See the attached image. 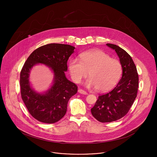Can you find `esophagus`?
Wrapping results in <instances>:
<instances>
[{"mask_svg": "<svg viewBox=\"0 0 157 157\" xmlns=\"http://www.w3.org/2000/svg\"><path fill=\"white\" fill-rule=\"evenodd\" d=\"M78 91L79 93L82 94H84V95H87V92H86L85 91L82 90V89H79Z\"/></svg>", "mask_w": 157, "mask_h": 157, "instance_id": "34e87169", "label": "esophagus"}]
</instances>
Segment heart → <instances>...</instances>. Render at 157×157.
I'll return each mask as SVG.
<instances>
[{"mask_svg": "<svg viewBox=\"0 0 157 157\" xmlns=\"http://www.w3.org/2000/svg\"><path fill=\"white\" fill-rule=\"evenodd\" d=\"M79 59L72 58L68 63L71 79L77 84L89 74L90 78L86 82V86L105 92L113 89L121 78V63L101 50L84 52L79 55Z\"/></svg>", "mask_w": 157, "mask_h": 157, "instance_id": "heart-1", "label": "heart"}]
</instances>
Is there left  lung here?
Instances as JSON below:
<instances>
[{"instance_id":"1","label":"left lung","mask_w":157,"mask_h":157,"mask_svg":"<svg viewBox=\"0 0 157 157\" xmlns=\"http://www.w3.org/2000/svg\"><path fill=\"white\" fill-rule=\"evenodd\" d=\"M106 45L116 51L122 66V75L115 88L99 96L91 109L93 117L101 122H110L125 116L135 101L139 87V75L131 56L114 44Z\"/></svg>"}]
</instances>
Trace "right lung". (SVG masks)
<instances>
[{
	"mask_svg": "<svg viewBox=\"0 0 157 157\" xmlns=\"http://www.w3.org/2000/svg\"><path fill=\"white\" fill-rule=\"evenodd\" d=\"M75 49L70 44H45L31 53L21 69L20 84L22 100L30 114L41 122L53 124L62 119L70 99L77 93V86L67 79L64 73L68 70L67 61ZM37 63L49 67L54 76L51 87L44 93L35 92L29 80L30 71Z\"/></svg>",
	"mask_w": 157,
	"mask_h": 157,
	"instance_id": "right-lung-1",
	"label": "right lung"
}]
</instances>
